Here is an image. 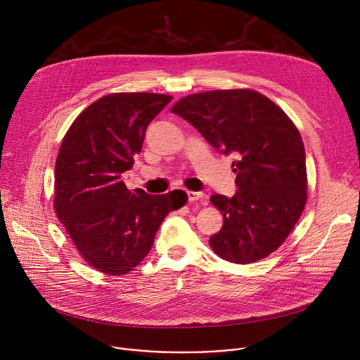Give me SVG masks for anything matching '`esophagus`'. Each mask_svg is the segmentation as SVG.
I'll list each match as a JSON object with an SVG mask.
<instances>
[{"mask_svg":"<svg viewBox=\"0 0 360 360\" xmlns=\"http://www.w3.org/2000/svg\"><path fill=\"white\" fill-rule=\"evenodd\" d=\"M186 195H188V200H189V202H196V200H199V199H203V193H202V192L188 191Z\"/></svg>","mask_w":360,"mask_h":360,"instance_id":"obj_1","label":"esophagus"}]
</instances>
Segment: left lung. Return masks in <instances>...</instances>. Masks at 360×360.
Segmentation results:
<instances>
[{
	"label": "left lung",
	"mask_w": 360,
	"mask_h": 360,
	"mask_svg": "<svg viewBox=\"0 0 360 360\" xmlns=\"http://www.w3.org/2000/svg\"><path fill=\"white\" fill-rule=\"evenodd\" d=\"M222 155H232L238 191L211 202L224 225L210 238L222 259L252 264L276 250L306 203V157L299 131L265 95L218 89L188 95L171 110Z\"/></svg>",
	"instance_id": "1"
}]
</instances>
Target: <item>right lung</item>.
Segmentation results:
<instances>
[{"mask_svg": "<svg viewBox=\"0 0 360 360\" xmlns=\"http://www.w3.org/2000/svg\"><path fill=\"white\" fill-rule=\"evenodd\" d=\"M172 96L122 92L82 111L64 136L56 164V212L82 258L118 276L149 253L165 217L186 202L181 189L129 191L121 174L134 165L150 121Z\"/></svg>", "mask_w": 360, "mask_h": 360, "instance_id": "obj_1", "label": "right lung"}]
</instances>
